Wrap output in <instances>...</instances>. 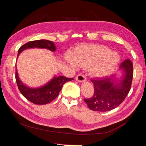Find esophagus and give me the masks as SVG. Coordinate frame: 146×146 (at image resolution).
<instances>
[{"label":"esophagus","instance_id":"obj_1","mask_svg":"<svg viewBox=\"0 0 146 146\" xmlns=\"http://www.w3.org/2000/svg\"><path fill=\"white\" fill-rule=\"evenodd\" d=\"M76 80L78 81V82H84L86 80V78L84 75L83 74H78V75L76 76Z\"/></svg>","mask_w":146,"mask_h":146}]
</instances>
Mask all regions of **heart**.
Returning a JSON list of instances; mask_svg holds the SVG:
<instances>
[{"instance_id":"obj_1","label":"heart","mask_w":146,"mask_h":146,"mask_svg":"<svg viewBox=\"0 0 146 146\" xmlns=\"http://www.w3.org/2000/svg\"><path fill=\"white\" fill-rule=\"evenodd\" d=\"M66 60L75 68H91V73L97 77H104L113 72L120 62V56L110 48L100 45H84L69 53Z\"/></svg>"}]
</instances>
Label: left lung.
<instances>
[{"label": "left lung", "instance_id": "obj_1", "mask_svg": "<svg viewBox=\"0 0 146 146\" xmlns=\"http://www.w3.org/2000/svg\"><path fill=\"white\" fill-rule=\"evenodd\" d=\"M124 74L122 78L116 82L114 76L99 79H91L94 84L92 97L84 98L90 110L105 112L112 110L122 103L129 93L133 76V63L126 59L120 65Z\"/></svg>", "mask_w": 146, "mask_h": 146}]
</instances>
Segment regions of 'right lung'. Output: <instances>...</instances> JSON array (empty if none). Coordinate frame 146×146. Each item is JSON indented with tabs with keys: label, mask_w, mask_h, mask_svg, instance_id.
Instances as JSON below:
<instances>
[{
	"label": "right lung",
	"mask_w": 146,
	"mask_h": 146,
	"mask_svg": "<svg viewBox=\"0 0 146 146\" xmlns=\"http://www.w3.org/2000/svg\"><path fill=\"white\" fill-rule=\"evenodd\" d=\"M31 48H46L55 51V46L51 41L47 40H39L31 41L24 44L18 50V56L24 49ZM15 78L17 86L24 97L29 102L38 105L46 104L55 100L58 97L59 93L63 85L68 81L73 80L72 78H67L64 76L54 77L50 82L39 88H30L24 85L19 80L17 73L15 71Z\"/></svg>",
	"instance_id": "add662e5"
}]
</instances>
